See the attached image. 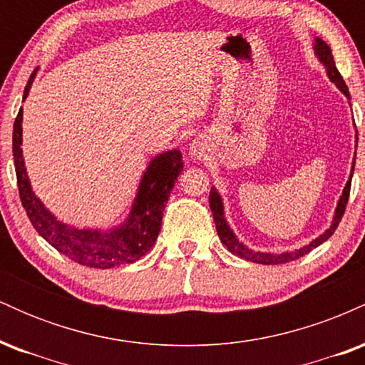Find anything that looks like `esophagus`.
<instances>
[{
  "label": "esophagus",
  "instance_id": "obj_1",
  "mask_svg": "<svg viewBox=\"0 0 365 365\" xmlns=\"http://www.w3.org/2000/svg\"><path fill=\"white\" fill-rule=\"evenodd\" d=\"M206 150L207 144L204 142V139H195L190 144V156L192 159H195V161H200V159L204 158V154H206Z\"/></svg>",
  "mask_w": 365,
  "mask_h": 365
}]
</instances>
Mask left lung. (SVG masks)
Returning a JSON list of instances; mask_svg holds the SVG:
<instances>
[{
    "instance_id": "8db88e82",
    "label": "left lung",
    "mask_w": 365,
    "mask_h": 365,
    "mask_svg": "<svg viewBox=\"0 0 365 365\" xmlns=\"http://www.w3.org/2000/svg\"><path fill=\"white\" fill-rule=\"evenodd\" d=\"M316 54L319 56V60L324 63L331 82L336 83L338 89H340L343 94L350 99L349 87H346L345 81H343L340 72H338L336 65H334V58H333V53H331V48L322 39H316ZM354 166H355V163H354ZM351 175H354V168H351ZM351 175H350L349 182H346L345 188H343V195H341L340 202H338L336 212H334V217H333V225L329 226V230H326L321 237H317L316 240L311 242V244L305 245L304 249L295 250V252H283V254L254 252V250L247 249L244 244H240V242L237 240V237L233 235L232 230H230L228 223H226L225 215H223V204H221L220 194H217L215 188H211V194H209V207H211V211H212V217H215L216 230H217V235H220V238H221V244L226 245V249H228L232 254L238 255V257L245 259V261H250V262H257V264H284V262H290V261H295V259L304 257V255L311 252L312 249L319 247L322 242L328 240V238L334 233V230L338 228V225H340L341 217H343V215H345L346 202H349V197H350Z\"/></svg>"
}]
</instances>
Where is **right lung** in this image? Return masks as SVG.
<instances>
[{
    "label": "right lung",
    "mask_w": 365,
    "mask_h": 365,
    "mask_svg": "<svg viewBox=\"0 0 365 365\" xmlns=\"http://www.w3.org/2000/svg\"><path fill=\"white\" fill-rule=\"evenodd\" d=\"M36 70L24 91L27 98ZM22 108L14 123V161L20 200L36 232L51 244L58 252L87 267H110L139 261L150 250L161 230L163 211L175 187V180L183 170L180 150L159 154L149 163L140 180L137 199L128 220L111 232L101 230H75L60 223L37 199L31 188L22 158Z\"/></svg>",
    "instance_id": "obj_1"
}]
</instances>
